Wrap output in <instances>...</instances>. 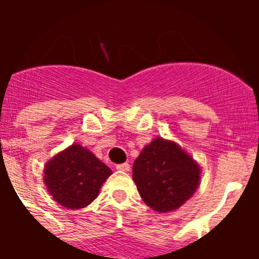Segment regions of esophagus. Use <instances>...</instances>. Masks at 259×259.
<instances>
[{"label":"esophagus","instance_id":"esophagus-1","mask_svg":"<svg viewBox=\"0 0 259 259\" xmlns=\"http://www.w3.org/2000/svg\"><path fill=\"white\" fill-rule=\"evenodd\" d=\"M130 168H131V167H130V164L128 163H122V164H118V166H116V170L125 171V172H127V171H130Z\"/></svg>","mask_w":259,"mask_h":259}]
</instances>
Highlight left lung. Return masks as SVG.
Wrapping results in <instances>:
<instances>
[{"mask_svg":"<svg viewBox=\"0 0 259 259\" xmlns=\"http://www.w3.org/2000/svg\"><path fill=\"white\" fill-rule=\"evenodd\" d=\"M134 182L144 202L158 212L183 206L197 191L201 167L172 140L155 137L134 162Z\"/></svg>","mask_w":259,"mask_h":259,"instance_id":"8db88e82","label":"left lung"}]
</instances>
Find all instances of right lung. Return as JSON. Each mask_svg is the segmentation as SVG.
<instances>
[{
    "instance_id": "right-lung-1",
    "label": "right lung",
    "mask_w": 259,
    "mask_h": 259,
    "mask_svg": "<svg viewBox=\"0 0 259 259\" xmlns=\"http://www.w3.org/2000/svg\"><path fill=\"white\" fill-rule=\"evenodd\" d=\"M113 174L91 150L72 144L45 163L44 183L53 200L71 210L83 209L97 198Z\"/></svg>"
}]
</instances>
